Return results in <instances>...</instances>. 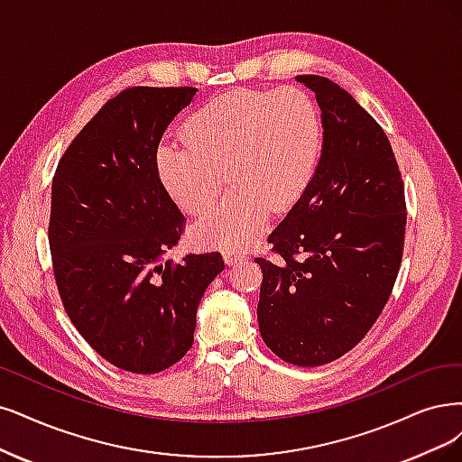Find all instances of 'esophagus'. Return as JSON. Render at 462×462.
Here are the masks:
<instances>
[{
	"label": "esophagus",
	"instance_id": "esophagus-1",
	"mask_svg": "<svg viewBox=\"0 0 462 462\" xmlns=\"http://www.w3.org/2000/svg\"><path fill=\"white\" fill-rule=\"evenodd\" d=\"M245 261V254L240 253V251H225V263L228 266H234V264H240Z\"/></svg>",
	"mask_w": 462,
	"mask_h": 462
}]
</instances>
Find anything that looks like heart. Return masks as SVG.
I'll return each instance as SVG.
<instances>
[{
  "label": "heart",
  "mask_w": 462,
  "mask_h": 462,
  "mask_svg": "<svg viewBox=\"0 0 462 462\" xmlns=\"http://www.w3.org/2000/svg\"><path fill=\"white\" fill-rule=\"evenodd\" d=\"M184 144H163L156 165L169 196L188 215L208 213L225 171L232 190L192 226L198 245L240 249L266 230L270 208L285 211L309 188L321 152V124L300 89L230 91L184 122Z\"/></svg>",
  "instance_id": "obj_1"
}]
</instances>
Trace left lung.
Wrapping results in <instances>:
<instances>
[{"label":"left lung","mask_w":462,"mask_h":462,"mask_svg":"<svg viewBox=\"0 0 462 462\" xmlns=\"http://www.w3.org/2000/svg\"><path fill=\"white\" fill-rule=\"evenodd\" d=\"M318 100L316 173L268 236L280 263L263 268L261 337L283 362L326 365L373 328L394 287L405 234L403 180L381 125L321 76H297Z\"/></svg>","instance_id":"8db88e82"}]
</instances>
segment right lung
<instances>
[{
	"mask_svg": "<svg viewBox=\"0 0 462 462\" xmlns=\"http://www.w3.org/2000/svg\"><path fill=\"white\" fill-rule=\"evenodd\" d=\"M196 93L122 91L68 146L51 188L49 247L66 314L131 373H160L192 348L199 300L225 270L220 253L165 259L184 217L160 180L158 146Z\"/></svg>",
	"mask_w": 462,
	"mask_h": 462,
	"instance_id": "right-lung-1",
	"label": "right lung"
}]
</instances>
